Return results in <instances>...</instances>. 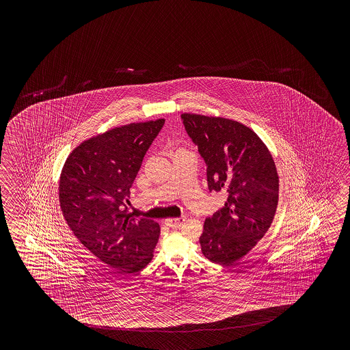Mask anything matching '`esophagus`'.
I'll return each mask as SVG.
<instances>
[{
    "label": "esophagus",
    "mask_w": 350,
    "mask_h": 350,
    "mask_svg": "<svg viewBox=\"0 0 350 350\" xmlns=\"http://www.w3.org/2000/svg\"><path fill=\"white\" fill-rule=\"evenodd\" d=\"M185 221V217H175V219H166L165 224L170 228H178Z\"/></svg>",
    "instance_id": "esophagus-1"
}]
</instances>
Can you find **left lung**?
Segmentation results:
<instances>
[{
    "instance_id": "8db88e82",
    "label": "left lung",
    "mask_w": 350,
    "mask_h": 350,
    "mask_svg": "<svg viewBox=\"0 0 350 350\" xmlns=\"http://www.w3.org/2000/svg\"><path fill=\"white\" fill-rule=\"evenodd\" d=\"M186 131L206 164L210 191L228 193L225 205L206 217L201 252L220 265L238 262L274 220L279 176L267 145L234 120L183 113Z\"/></svg>"
}]
</instances>
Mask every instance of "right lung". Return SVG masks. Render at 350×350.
I'll use <instances>...</instances> for the list:
<instances>
[{
  "instance_id": "obj_1",
  "label": "right lung",
  "mask_w": 350,
  "mask_h": 350,
  "mask_svg": "<svg viewBox=\"0 0 350 350\" xmlns=\"http://www.w3.org/2000/svg\"><path fill=\"white\" fill-rule=\"evenodd\" d=\"M164 124L133 122L90 137L72 150L61 172L59 206L67 225L82 245L120 273H137L154 256L159 224L134 217L125 201Z\"/></svg>"
}]
</instances>
